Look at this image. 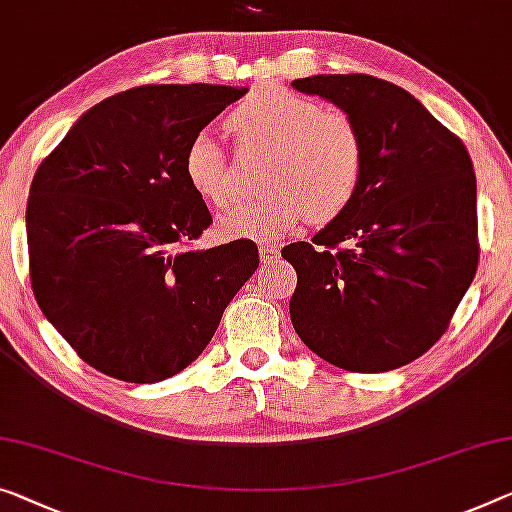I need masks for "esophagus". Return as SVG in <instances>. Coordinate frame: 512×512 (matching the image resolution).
<instances>
[{"label":"esophagus","mask_w":512,"mask_h":512,"mask_svg":"<svg viewBox=\"0 0 512 512\" xmlns=\"http://www.w3.org/2000/svg\"><path fill=\"white\" fill-rule=\"evenodd\" d=\"M258 254H261L263 263H274L279 258V247L272 245V242H261V247H258Z\"/></svg>","instance_id":"esophagus-1"}]
</instances>
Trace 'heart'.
<instances>
[{
	"mask_svg": "<svg viewBox=\"0 0 512 512\" xmlns=\"http://www.w3.org/2000/svg\"><path fill=\"white\" fill-rule=\"evenodd\" d=\"M240 151L270 153L263 183L270 194L245 199L219 217L233 238H277L304 222L327 224L341 217L361 187L366 141L359 125L341 109L300 96L281 84L249 91L229 116ZM183 174L192 192L222 208L235 192L229 153L208 132L190 139Z\"/></svg>",
	"mask_w": 512,
	"mask_h": 512,
	"instance_id": "b5f03b06",
	"label": "heart"
}]
</instances>
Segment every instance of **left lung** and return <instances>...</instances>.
Returning <instances> with one entry per match:
<instances>
[{
    "mask_svg": "<svg viewBox=\"0 0 512 512\" xmlns=\"http://www.w3.org/2000/svg\"><path fill=\"white\" fill-rule=\"evenodd\" d=\"M293 86L355 119L366 171L341 217L281 249L297 272L290 320L329 364L393 371L442 338L476 274L474 164L458 135L387 80L313 75Z\"/></svg>",
    "mask_w": 512,
    "mask_h": 512,
    "instance_id": "obj_1",
    "label": "left lung"
}]
</instances>
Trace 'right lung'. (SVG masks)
<instances>
[{
	"label": "right lung",
	"mask_w": 512,
	"mask_h": 512,
	"mask_svg": "<svg viewBox=\"0 0 512 512\" xmlns=\"http://www.w3.org/2000/svg\"><path fill=\"white\" fill-rule=\"evenodd\" d=\"M247 89L146 84L80 116L31 180L29 279L80 359L153 384L206 350L258 267L254 240L196 251L212 224L187 185L190 139Z\"/></svg>",
	"instance_id": "add662e5"
}]
</instances>
